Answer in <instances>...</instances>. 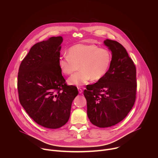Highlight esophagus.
I'll return each mask as SVG.
<instances>
[{
  "label": "esophagus",
  "mask_w": 158,
  "mask_h": 158,
  "mask_svg": "<svg viewBox=\"0 0 158 158\" xmlns=\"http://www.w3.org/2000/svg\"><path fill=\"white\" fill-rule=\"evenodd\" d=\"M78 91L79 94H81L82 93V90L81 88H78Z\"/></svg>",
  "instance_id": "34e87169"
}]
</instances>
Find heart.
Instances as JSON below:
<instances>
[{"label": "heart", "instance_id": "b5f03b06", "mask_svg": "<svg viewBox=\"0 0 158 158\" xmlns=\"http://www.w3.org/2000/svg\"><path fill=\"white\" fill-rule=\"evenodd\" d=\"M112 54L106 48H100L96 44L74 45L59 59V66L61 71L72 74L81 68V71L71 76L67 82L80 87L90 80L98 81L108 72L112 62Z\"/></svg>", "mask_w": 158, "mask_h": 158}]
</instances>
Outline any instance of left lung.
<instances>
[{
  "mask_svg": "<svg viewBox=\"0 0 158 158\" xmlns=\"http://www.w3.org/2000/svg\"><path fill=\"white\" fill-rule=\"evenodd\" d=\"M104 44L112 52L107 74L89 85L84 95L91 123L99 127L114 126L123 121L136 98V69L126 49L117 41L106 39Z\"/></svg>",
  "mask_w": 158,
  "mask_h": 158,
  "instance_id": "left-lung-1",
  "label": "left lung"
}]
</instances>
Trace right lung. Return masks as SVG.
Masks as SVG:
<instances>
[{
  "mask_svg": "<svg viewBox=\"0 0 158 158\" xmlns=\"http://www.w3.org/2000/svg\"><path fill=\"white\" fill-rule=\"evenodd\" d=\"M61 36L37 42L20 63L17 79L19 99L38 124L57 129L68 121L71 105L78 94L67 85L59 66Z\"/></svg>",
  "mask_w": 158,
  "mask_h": 158,
  "instance_id": "add662e5",
  "label": "right lung"
}]
</instances>
